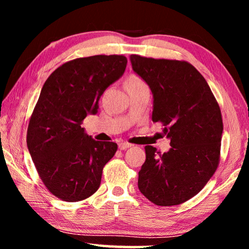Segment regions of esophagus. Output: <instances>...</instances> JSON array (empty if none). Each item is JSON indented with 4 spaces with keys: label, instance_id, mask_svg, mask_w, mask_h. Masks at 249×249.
<instances>
[{
    "label": "esophagus",
    "instance_id": "esophagus-1",
    "mask_svg": "<svg viewBox=\"0 0 249 249\" xmlns=\"http://www.w3.org/2000/svg\"><path fill=\"white\" fill-rule=\"evenodd\" d=\"M129 147H132V144H129V142H120V144H119V148H120L121 150L127 149V148H129Z\"/></svg>",
    "mask_w": 249,
    "mask_h": 249
}]
</instances>
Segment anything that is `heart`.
<instances>
[{
	"instance_id": "1",
	"label": "heart",
	"mask_w": 249,
	"mask_h": 249,
	"mask_svg": "<svg viewBox=\"0 0 249 249\" xmlns=\"http://www.w3.org/2000/svg\"><path fill=\"white\" fill-rule=\"evenodd\" d=\"M140 83H142V80L138 77V75L132 74L129 75L127 81H126V88L129 86H136V84H140Z\"/></svg>"
}]
</instances>
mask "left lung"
I'll list each match as a JSON object with an SVG mask.
<instances>
[{
	"label": "left lung",
	"mask_w": 249,
	"mask_h": 249,
	"mask_svg": "<svg viewBox=\"0 0 249 249\" xmlns=\"http://www.w3.org/2000/svg\"><path fill=\"white\" fill-rule=\"evenodd\" d=\"M133 70L154 94L153 122L161 123L171 148L146 146L138 188L159 206L196 196L216 171L221 157V108L199 71L188 61L130 56Z\"/></svg>",
	"instance_id": "8db88e82"
}]
</instances>
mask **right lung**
I'll use <instances>...</instances> for the list:
<instances>
[{
  "label": "right lung",
  "instance_id": "add662e5",
  "mask_svg": "<svg viewBox=\"0 0 249 249\" xmlns=\"http://www.w3.org/2000/svg\"><path fill=\"white\" fill-rule=\"evenodd\" d=\"M123 54H96L67 61L44 83L27 128V147L39 178L58 199L78 202L98 190L103 168L117 150L81 127L95 114L100 96L124 73Z\"/></svg>",
  "mask_w": 249,
  "mask_h": 249
}]
</instances>
